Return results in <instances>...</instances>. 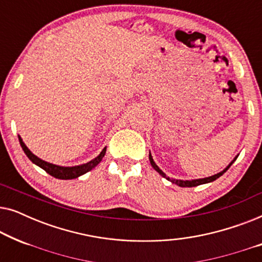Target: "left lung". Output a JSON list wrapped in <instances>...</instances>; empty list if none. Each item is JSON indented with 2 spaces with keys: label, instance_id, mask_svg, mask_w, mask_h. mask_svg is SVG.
<instances>
[{
  "label": "left lung",
  "instance_id": "1",
  "mask_svg": "<svg viewBox=\"0 0 262 262\" xmlns=\"http://www.w3.org/2000/svg\"><path fill=\"white\" fill-rule=\"evenodd\" d=\"M237 159V156L235 157L234 159V161ZM149 160H150V163H151V166H152V168L154 169H155L157 173H160L161 175H162L163 178H166L167 180H169V181H171L173 182V184H175V185H178V186H180V187H194V186H199V185H203V184H207V182H212V181H214L216 180V179H218L220 177H222V175H223L225 171H227L229 168H230V166L232 163H234V161H232V162L229 164V166L225 168V169L223 170V171H221V173H218V174H216V175H213V177H209V178H204V179H198V180H192V181H188V180H186V181H184V180H175V179H170V178H168L166 174L163 173L162 170L160 169L159 167L156 166V163L154 162V160H152V157H151V154H149Z\"/></svg>",
  "mask_w": 262,
  "mask_h": 262
}]
</instances>
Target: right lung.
<instances>
[{"label":"right lung","instance_id":"add662e5","mask_svg":"<svg viewBox=\"0 0 262 262\" xmlns=\"http://www.w3.org/2000/svg\"><path fill=\"white\" fill-rule=\"evenodd\" d=\"M19 141H20V145H21V148H23L24 152L26 154L27 157L32 161V162L40 167L41 169H44L46 173L51 175V177L56 178V179H62V180L76 179L78 177H81V175L85 174L87 171L92 170L93 168L96 167L100 162H101L102 157L105 156V154H106V148H103L102 151L100 152V155L98 157H95L94 160H92L91 162L81 164V166H75V167H60V166H56V164L45 162V161L40 160L39 157L35 156L34 154H32L30 151V149L25 145V143L23 142L21 137H19Z\"/></svg>","mask_w":262,"mask_h":262}]
</instances>
